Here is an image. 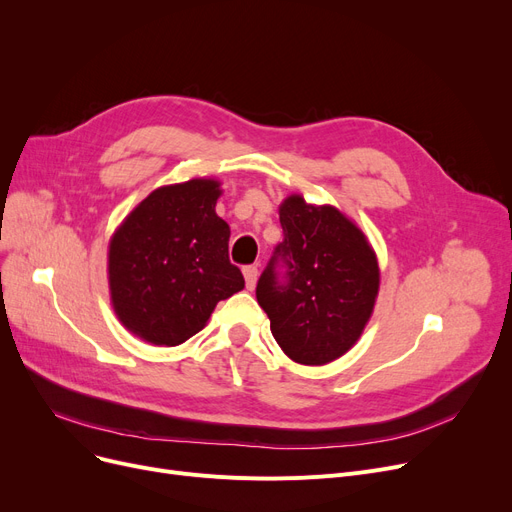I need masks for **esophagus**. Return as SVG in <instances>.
<instances>
[{"mask_svg":"<svg viewBox=\"0 0 512 512\" xmlns=\"http://www.w3.org/2000/svg\"><path fill=\"white\" fill-rule=\"evenodd\" d=\"M242 274H245L247 288H249V290H253V288H255V284H257V278H259L257 265H245V267H242Z\"/></svg>","mask_w":512,"mask_h":512,"instance_id":"esophagus-1","label":"esophagus"}]
</instances>
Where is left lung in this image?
Wrapping results in <instances>:
<instances>
[{
  "instance_id": "obj_1",
  "label": "left lung",
  "mask_w": 512,
  "mask_h": 512,
  "mask_svg": "<svg viewBox=\"0 0 512 512\" xmlns=\"http://www.w3.org/2000/svg\"><path fill=\"white\" fill-rule=\"evenodd\" d=\"M280 224L284 240L257 282V303L292 361L326 365L351 351L367 326L380 290L378 259L332 205L290 195Z\"/></svg>"
}]
</instances>
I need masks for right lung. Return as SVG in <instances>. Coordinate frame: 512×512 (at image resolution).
Listing matches in <instances>:
<instances>
[{
    "label": "right lung",
    "mask_w": 512,
    "mask_h": 512,
    "mask_svg": "<svg viewBox=\"0 0 512 512\" xmlns=\"http://www.w3.org/2000/svg\"><path fill=\"white\" fill-rule=\"evenodd\" d=\"M220 182L195 178L155 191L114 232L107 253L122 326L151 344L195 336L220 301L245 288L228 259L230 226L215 213Z\"/></svg>",
    "instance_id": "obj_1"
}]
</instances>
